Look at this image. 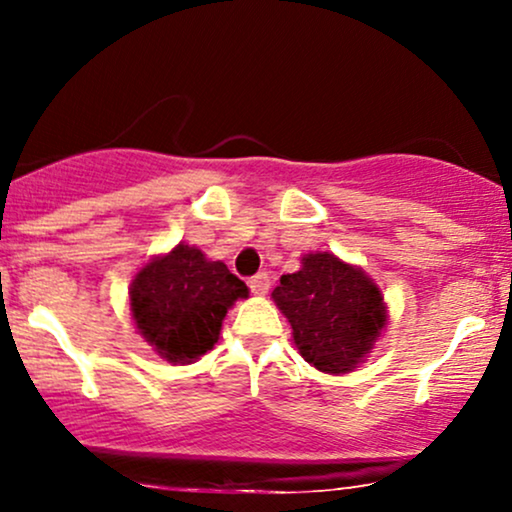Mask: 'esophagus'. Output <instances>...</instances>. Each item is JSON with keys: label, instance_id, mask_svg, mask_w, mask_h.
I'll return each instance as SVG.
<instances>
[{"label": "esophagus", "instance_id": "obj_1", "mask_svg": "<svg viewBox=\"0 0 512 512\" xmlns=\"http://www.w3.org/2000/svg\"><path fill=\"white\" fill-rule=\"evenodd\" d=\"M248 284H250V291L255 293V296H264V293H269V286H272V276H269L267 272H260V274L252 276Z\"/></svg>", "mask_w": 512, "mask_h": 512}]
</instances>
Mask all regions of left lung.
Here are the masks:
<instances>
[{"mask_svg":"<svg viewBox=\"0 0 512 512\" xmlns=\"http://www.w3.org/2000/svg\"><path fill=\"white\" fill-rule=\"evenodd\" d=\"M291 322L293 344L310 366L344 375L361 366L387 325L378 284L332 252H310L272 291Z\"/></svg>","mask_w":512,"mask_h":512,"instance_id":"1","label":"left lung"}]
</instances>
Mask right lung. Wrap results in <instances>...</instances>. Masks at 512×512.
<instances>
[{"instance_id": "right-lung-1", "label": "right lung", "mask_w": 512, "mask_h": 512, "mask_svg": "<svg viewBox=\"0 0 512 512\" xmlns=\"http://www.w3.org/2000/svg\"><path fill=\"white\" fill-rule=\"evenodd\" d=\"M238 298H248L245 281L185 243L146 262L129 286L137 332L175 366L197 361L219 342L223 317Z\"/></svg>"}]
</instances>
